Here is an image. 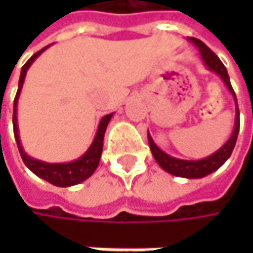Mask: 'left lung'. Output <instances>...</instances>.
<instances>
[{
  "label": "left lung",
  "mask_w": 253,
  "mask_h": 253,
  "mask_svg": "<svg viewBox=\"0 0 253 253\" xmlns=\"http://www.w3.org/2000/svg\"><path fill=\"white\" fill-rule=\"evenodd\" d=\"M190 41L199 48L201 57L205 63V66L208 67V70L217 73L221 77V80L224 82V84L228 87V90L231 92L234 102H236V120H234V128L233 133L230 136L227 142L212 155L204 158V160H198V161H187V160H178L174 157H170L169 154H166L164 151H161L155 142L152 140L151 134L148 133V142H149V148L152 151L154 158L157 160V163L160 164V167L163 170H166L167 173L173 174L177 177H186V178H201V177L208 176L211 173H214L215 170H218L226 161L228 157L231 155L236 140H237V134H239V128H240V113H239V107H237V99H236V93L231 87L230 83V77H228L227 69L224 67V64L221 63V60L199 39L196 38H190Z\"/></svg>",
  "instance_id": "left-lung-1"
}]
</instances>
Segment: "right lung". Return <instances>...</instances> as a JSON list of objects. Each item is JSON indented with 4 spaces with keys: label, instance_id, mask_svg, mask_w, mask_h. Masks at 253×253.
<instances>
[{
    "label": "right lung",
    "instance_id": "add662e5",
    "mask_svg": "<svg viewBox=\"0 0 253 253\" xmlns=\"http://www.w3.org/2000/svg\"><path fill=\"white\" fill-rule=\"evenodd\" d=\"M48 46L42 48L41 51H38L36 54H33L25 66L22 67V73H20V79H19V89L14 98V108H13V130H14V137L19 146V152L22 155V160L26 164V167L35 173L38 177L49 181L54 186H60V187H67V186H75L82 183L83 180H86L87 177L93 174V171L96 170L99 160H101V154H102V146H104V134L107 126L113 117L111 114H107L101 119L99 126H98V131L95 134V139L92 142V145L89 146V149L79 158L76 161L72 163H63V164H49V163H43L39 160H35L32 157H29L25 152L22 142H20V136H19V127H17V101L20 96V90L23 87V82H25L26 73L29 70V67L32 66V63L41 55V52H43Z\"/></svg>",
    "mask_w": 253,
    "mask_h": 253
}]
</instances>
